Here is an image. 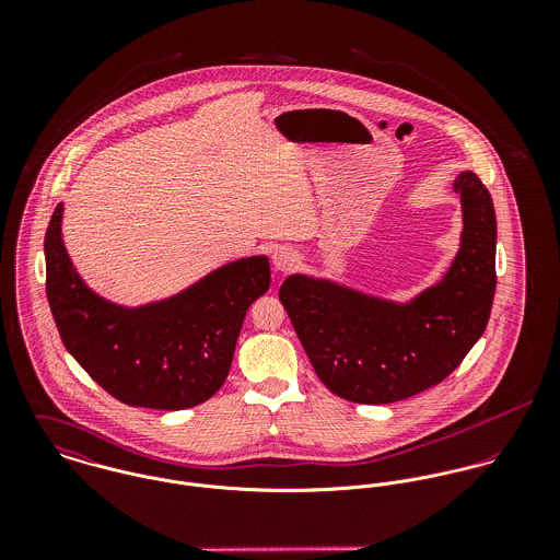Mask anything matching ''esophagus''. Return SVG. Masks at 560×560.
Returning <instances> with one entry per match:
<instances>
[{"label":"esophagus","instance_id":"34e87169","mask_svg":"<svg viewBox=\"0 0 560 560\" xmlns=\"http://www.w3.org/2000/svg\"><path fill=\"white\" fill-rule=\"evenodd\" d=\"M271 262H273L276 271H280V273H287V271H291L293 267H298V262H300V256H298V252H295L293 247H289V245H282V247H278V249L273 252V256H271Z\"/></svg>","mask_w":560,"mask_h":560}]
</instances>
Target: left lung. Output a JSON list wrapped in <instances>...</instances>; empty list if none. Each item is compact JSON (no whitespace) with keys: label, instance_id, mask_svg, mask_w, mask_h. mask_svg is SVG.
I'll list each match as a JSON object with an SVG mask.
<instances>
[{"label":"left lung","instance_id":"8db88e82","mask_svg":"<svg viewBox=\"0 0 560 560\" xmlns=\"http://www.w3.org/2000/svg\"><path fill=\"white\" fill-rule=\"evenodd\" d=\"M462 198L459 252L440 282L409 302L377 298L329 278L293 273L280 302L320 382L340 399L384 405L446 380L487 327L495 293V213L470 170Z\"/></svg>","mask_w":560,"mask_h":560}]
</instances>
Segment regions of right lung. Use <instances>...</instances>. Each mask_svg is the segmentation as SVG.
Here are the masks:
<instances>
[{"instance_id": "1", "label": "right lung", "mask_w": 560, "mask_h": 560, "mask_svg": "<svg viewBox=\"0 0 560 560\" xmlns=\"http://www.w3.org/2000/svg\"><path fill=\"white\" fill-rule=\"evenodd\" d=\"M60 202L45 235L47 300L81 369L131 407L187 409L229 377L241 325L271 282L265 254L226 262L160 302L120 306L81 280L62 240Z\"/></svg>"}]
</instances>
